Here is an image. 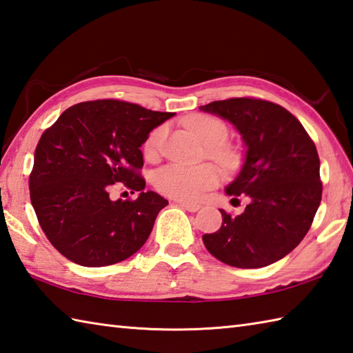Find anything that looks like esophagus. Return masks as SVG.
<instances>
[{
    "label": "esophagus",
    "mask_w": 353,
    "mask_h": 353,
    "mask_svg": "<svg viewBox=\"0 0 353 353\" xmlns=\"http://www.w3.org/2000/svg\"><path fill=\"white\" fill-rule=\"evenodd\" d=\"M182 206L183 210H186V211H190V212H197L199 210H200V205H197V203H188V202H181L179 203Z\"/></svg>",
    "instance_id": "esophagus-1"
}]
</instances>
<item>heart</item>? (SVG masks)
Here are the masks:
<instances>
[{"instance_id": "heart-1", "label": "heart", "mask_w": 353, "mask_h": 353, "mask_svg": "<svg viewBox=\"0 0 353 353\" xmlns=\"http://www.w3.org/2000/svg\"><path fill=\"white\" fill-rule=\"evenodd\" d=\"M188 128L197 139L208 147V156L214 159L223 170H231L237 163L236 151L222 145L228 137V127L217 117L210 114H196L186 121ZM163 128L153 130L143 143V153L147 157L157 154L159 143L162 141ZM219 182V172L212 165H188L168 163L154 172L153 183L159 192L177 200L192 202L205 191H208Z\"/></svg>"}]
</instances>
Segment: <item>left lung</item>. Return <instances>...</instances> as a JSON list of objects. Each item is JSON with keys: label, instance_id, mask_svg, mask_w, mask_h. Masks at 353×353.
Returning a JSON list of instances; mask_svg holds the SVG:
<instances>
[{"label": "left lung", "instance_id": "left-lung-1", "mask_svg": "<svg viewBox=\"0 0 353 353\" xmlns=\"http://www.w3.org/2000/svg\"><path fill=\"white\" fill-rule=\"evenodd\" d=\"M231 122L245 143V161L226 186L228 196L250 199L222 226L202 237L206 250L234 268H263L305 239L321 202L320 159L300 121L277 103L231 98L199 107Z\"/></svg>", "mask_w": 353, "mask_h": 353}]
</instances>
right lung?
I'll return each instance as SVG.
<instances>
[{
    "instance_id": "obj_1",
    "label": "right lung",
    "mask_w": 353,
    "mask_h": 353,
    "mask_svg": "<svg viewBox=\"0 0 353 353\" xmlns=\"http://www.w3.org/2000/svg\"><path fill=\"white\" fill-rule=\"evenodd\" d=\"M174 113L116 99L81 102L47 128L34 151L30 200L47 239L70 261L99 268L131 257L168 200L145 191L141 147ZM122 183L140 196L112 201Z\"/></svg>"
}]
</instances>
